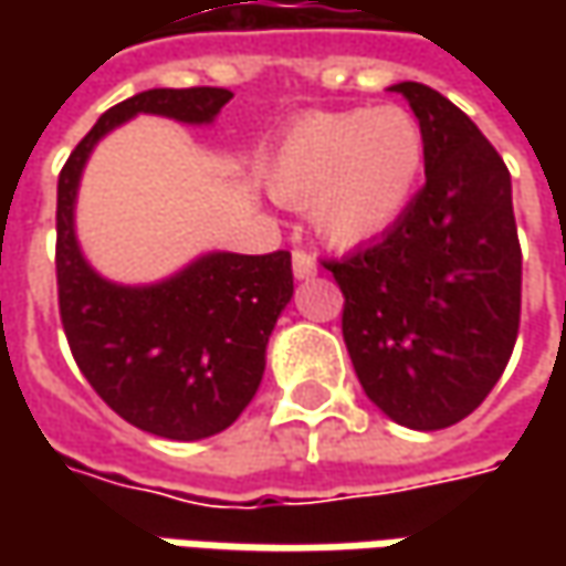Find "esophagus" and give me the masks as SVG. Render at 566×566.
<instances>
[{
    "label": "esophagus",
    "instance_id": "1",
    "mask_svg": "<svg viewBox=\"0 0 566 566\" xmlns=\"http://www.w3.org/2000/svg\"><path fill=\"white\" fill-rule=\"evenodd\" d=\"M293 273L295 280H312L317 273V261L308 251H293Z\"/></svg>",
    "mask_w": 566,
    "mask_h": 566
}]
</instances>
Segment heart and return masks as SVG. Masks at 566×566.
<instances>
[{
	"instance_id": "obj_1",
	"label": "heart",
	"mask_w": 566,
	"mask_h": 566,
	"mask_svg": "<svg viewBox=\"0 0 566 566\" xmlns=\"http://www.w3.org/2000/svg\"><path fill=\"white\" fill-rule=\"evenodd\" d=\"M424 132L402 106L321 109L295 119L268 164V188L308 207L315 232L353 249L394 227L424 172Z\"/></svg>"
}]
</instances>
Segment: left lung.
<instances>
[{"instance_id": "left-lung-1", "label": "left lung", "mask_w": 566, "mask_h": 566, "mask_svg": "<svg viewBox=\"0 0 566 566\" xmlns=\"http://www.w3.org/2000/svg\"><path fill=\"white\" fill-rule=\"evenodd\" d=\"M424 132V186L371 245L324 261L361 390L416 431L457 424L504 375L520 331L523 254L511 172L463 109L402 81Z\"/></svg>"}]
</instances>
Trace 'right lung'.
<instances>
[{"label":"right lung","instance_id":"obj_1","mask_svg":"<svg viewBox=\"0 0 566 566\" xmlns=\"http://www.w3.org/2000/svg\"><path fill=\"white\" fill-rule=\"evenodd\" d=\"M227 87H154L106 109L59 172V315L81 375L125 422L169 441H201L242 416L264 378L268 339L293 298L290 251H207L147 286L99 276L75 235L81 172L99 138L138 113L207 125Z\"/></svg>","mask_w":566,"mask_h":566}]
</instances>
